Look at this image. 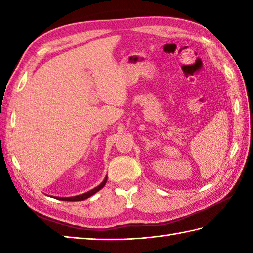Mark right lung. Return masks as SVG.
<instances>
[{"label":"right lung","mask_w":253,"mask_h":253,"mask_svg":"<svg viewBox=\"0 0 253 253\" xmlns=\"http://www.w3.org/2000/svg\"><path fill=\"white\" fill-rule=\"evenodd\" d=\"M106 180H107V177H105V179L101 182V185H99L98 187H95L94 189L90 190L88 192L84 193V195H79V196H76V197H71V198H56L58 199V200H65V201H82V200H84V199H87L89 197H91L92 195H94L95 192H98L99 190H101L102 188H103L106 184Z\"/></svg>","instance_id":"obj_1"}]
</instances>
